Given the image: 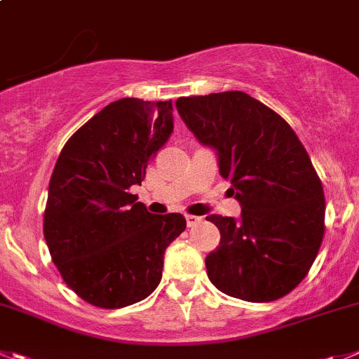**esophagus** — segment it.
I'll list each match as a JSON object with an SVG mask.
<instances>
[{
	"instance_id": "esophagus-1",
	"label": "esophagus",
	"mask_w": 359,
	"mask_h": 359,
	"mask_svg": "<svg viewBox=\"0 0 359 359\" xmlns=\"http://www.w3.org/2000/svg\"><path fill=\"white\" fill-rule=\"evenodd\" d=\"M200 221H202V217H198V216H186V223H187V226H195L196 223H200Z\"/></svg>"
}]
</instances>
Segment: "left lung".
I'll use <instances>...</instances> for the list:
<instances>
[{"mask_svg":"<svg viewBox=\"0 0 359 359\" xmlns=\"http://www.w3.org/2000/svg\"><path fill=\"white\" fill-rule=\"evenodd\" d=\"M180 118L217 152L219 173L243 210L210 214L221 233L207 276L226 296L269 303L299 285L324 237V191L292 127L244 92L180 97Z\"/></svg>","mask_w":359,"mask_h":359,"instance_id":"left-lung-1","label":"left lung"}]
</instances>
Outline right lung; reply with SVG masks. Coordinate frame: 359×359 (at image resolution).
Segmentation results:
<instances>
[{
	"label": "right lung",
	"mask_w": 359,
	"mask_h": 359,
	"mask_svg": "<svg viewBox=\"0 0 359 359\" xmlns=\"http://www.w3.org/2000/svg\"><path fill=\"white\" fill-rule=\"evenodd\" d=\"M173 130L172 100L108 104L69 138L49 180L43 237L63 281L86 303L123 308L156 290L182 214L156 216L130 186Z\"/></svg>",
	"instance_id": "right-lung-1"
}]
</instances>
